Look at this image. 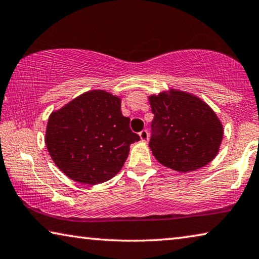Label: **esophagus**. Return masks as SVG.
<instances>
[{
  "label": "esophagus",
  "mask_w": 259,
  "mask_h": 259,
  "mask_svg": "<svg viewBox=\"0 0 259 259\" xmlns=\"http://www.w3.org/2000/svg\"><path fill=\"white\" fill-rule=\"evenodd\" d=\"M139 137H141L143 142H147V141H149V131L142 130L141 133H139Z\"/></svg>",
  "instance_id": "obj_1"
}]
</instances>
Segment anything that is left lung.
Returning a JSON list of instances; mask_svg holds the SVG:
<instances>
[{
    "mask_svg": "<svg viewBox=\"0 0 259 259\" xmlns=\"http://www.w3.org/2000/svg\"><path fill=\"white\" fill-rule=\"evenodd\" d=\"M149 100L154 115L149 145L160 163L186 173L214 159L223 141V124L204 101L174 90Z\"/></svg>",
    "mask_w": 259,
    "mask_h": 259,
    "instance_id": "left-lung-1",
    "label": "left lung"
}]
</instances>
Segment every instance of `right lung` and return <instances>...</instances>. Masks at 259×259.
<instances>
[{
	"label": "right lung",
	"mask_w": 259,
	"mask_h": 259,
	"mask_svg": "<svg viewBox=\"0 0 259 259\" xmlns=\"http://www.w3.org/2000/svg\"><path fill=\"white\" fill-rule=\"evenodd\" d=\"M122 115L120 98L94 90L51 114L47 150L55 165L71 180L98 184L114 178L124 165L129 146L139 136Z\"/></svg>",
	"instance_id": "add662e5"
}]
</instances>
